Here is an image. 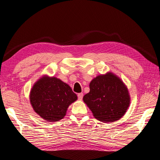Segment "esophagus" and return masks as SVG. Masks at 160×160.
I'll return each instance as SVG.
<instances>
[{
  "mask_svg": "<svg viewBox=\"0 0 160 160\" xmlns=\"http://www.w3.org/2000/svg\"><path fill=\"white\" fill-rule=\"evenodd\" d=\"M77 96H78V99L79 100H82V99H83V93H80L77 95Z\"/></svg>",
  "mask_w": 160,
  "mask_h": 160,
  "instance_id": "obj_1",
  "label": "esophagus"
}]
</instances>
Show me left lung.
Returning <instances> with one entry per match:
<instances>
[{
	"label": "left lung",
	"mask_w": 160,
	"mask_h": 160,
	"mask_svg": "<svg viewBox=\"0 0 160 160\" xmlns=\"http://www.w3.org/2000/svg\"><path fill=\"white\" fill-rule=\"evenodd\" d=\"M90 91L83 100L94 118L101 122H114L126 113L131 98L127 86L119 77L108 72L97 76L89 83Z\"/></svg>",
	"instance_id": "8db88e82"
}]
</instances>
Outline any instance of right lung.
<instances>
[{"mask_svg":"<svg viewBox=\"0 0 160 160\" xmlns=\"http://www.w3.org/2000/svg\"><path fill=\"white\" fill-rule=\"evenodd\" d=\"M29 99L33 110L42 119L56 122L65 117L69 106L77 100V96L60 79L44 75L34 83Z\"/></svg>","mask_w":160,"mask_h":160,"instance_id":"1","label":"right lung"}]
</instances>
